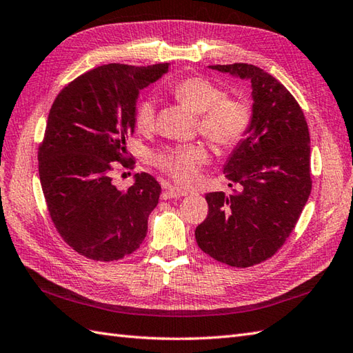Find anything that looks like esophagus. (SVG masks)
<instances>
[{
	"label": "esophagus",
	"instance_id": "1",
	"mask_svg": "<svg viewBox=\"0 0 353 353\" xmlns=\"http://www.w3.org/2000/svg\"><path fill=\"white\" fill-rule=\"evenodd\" d=\"M189 192L179 189V187H166V196L168 198H181V196H187Z\"/></svg>",
	"mask_w": 353,
	"mask_h": 353
}]
</instances>
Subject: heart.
<instances>
[{"mask_svg": "<svg viewBox=\"0 0 353 353\" xmlns=\"http://www.w3.org/2000/svg\"><path fill=\"white\" fill-rule=\"evenodd\" d=\"M179 103L199 114V131L219 148H232L246 136L252 121L249 105L239 98L225 97V92L203 77H185L170 88ZM136 128L150 132L155 123V103L146 97L137 101ZM208 160L205 146L199 142L166 146L154 155V164L176 183L190 184L199 168Z\"/></svg>", "mask_w": 353, "mask_h": 353, "instance_id": "b5f03b06", "label": "heart"}]
</instances>
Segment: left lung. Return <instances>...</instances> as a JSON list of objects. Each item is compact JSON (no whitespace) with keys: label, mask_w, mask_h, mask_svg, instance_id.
<instances>
[{"label":"left lung","mask_w":353,"mask_h":353,"mask_svg":"<svg viewBox=\"0 0 353 353\" xmlns=\"http://www.w3.org/2000/svg\"><path fill=\"white\" fill-rule=\"evenodd\" d=\"M211 69L248 80L252 121L223 174L239 192L207 193L198 246L232 268L265 261L284 245L311 193L310 131L302 108L275 77L248 63Z\"/></svg>","instance_id":"left-lung-1"}]
</instances>
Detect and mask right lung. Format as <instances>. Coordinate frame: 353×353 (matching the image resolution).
Here are the masks:
<instances>
[{
  "label": "right lung",
  "mask_w": 353,
  "mask_h": 353,
  "mask_svg": "<svg viewBox=\"0 0 353 353\" xmlns=\"http://www.w3.org/2000/svg\"><path fill=\"white\" fill-rule=\"evenodd\" d=\"M168 69L169 63L98 66L70 81L51 107L39 146L43 196L61 239L90 260H121L146 237L160 184L142 172L128 190H119L112 172L116 161L128 168L140 90Z\"/></svg>",
  "instance_id": "1"
}]
</instances>
